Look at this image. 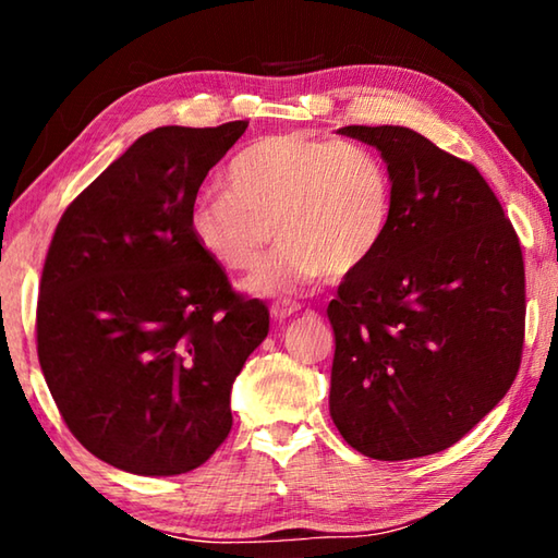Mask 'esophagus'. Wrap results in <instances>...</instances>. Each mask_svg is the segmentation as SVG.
<instances>
[{
	"label": "esophagus",
	"mask_w": 558,
	"mask_h": 558,
	"mask_svg": "<svg viewBox=\"0 0 558 558\" xmlns=\"http://www.w3.org/2000/svg\"><path fill=\"white\" fill-rule=\"evenodd\" d=\"M298 310H300V302H298V300L272 302V307H270V317L276 319V323H282V319H288L290 315H295Z\"/></svg>",
	"instance_id": "obj_1"
}]
</instances>
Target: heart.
<instances>
[{
    "label": "heart",
    "instance_id": "heart-1",
    "mask_svg": "<svg viewBox=\"0 0 558 558\" xmlns=\"http://www.w3.org/2000/svg\"><path fill=\"white\" fill-rule=\"evenodd\" d=\"M391 219V179L379 155L305 130L278 132L241 147L226 186L199 194L189 231L214 263L248 270L270 227L278 245L245 278L253 295H292L327 268L344 276L379 248Z\"/></svg>",
    "mask_w": 558,
    "mask_h": 558
}]
</instances>
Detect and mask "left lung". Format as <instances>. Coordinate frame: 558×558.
<instances>
[{"label": "left lung", "mask_w": 558, "mask_h": 558, "mask_svg": "<svg viewBox=\"0 0 558 558\" xmlns=\"http://www.w3.org/2000/svg\"><path fill=\"white\" fill-rule=\"evenodd\" d=\"M339 135L381 153L391 219L327 307L329 413L366 458L433 456L475 428L519 372L522 245L465 159L401 125H349Z\"/></svg>", "instance_id": "left-lung-1"}]
</instances>
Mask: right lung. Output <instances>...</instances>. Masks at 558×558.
Masks as SVG:
<instances>
[{
    "label": "right lung",
    "mask_w": 558,
    "mask_h": 558,
    "mask_svg": "<svg viewBox=\"0 0 558 558\" xmlns=\"http://www.w3.org/2000/svg\"><path fill=\"white\" fill-rule=\"evenodd\" d=\"M248 122L167 125L63 211L46 253L36 349L65 426L135 475H182L229 438L231 386L270 313L233 292L189 211Z\"/></svg>",
    "instance_id": "obj_1"
}]
</instances>
